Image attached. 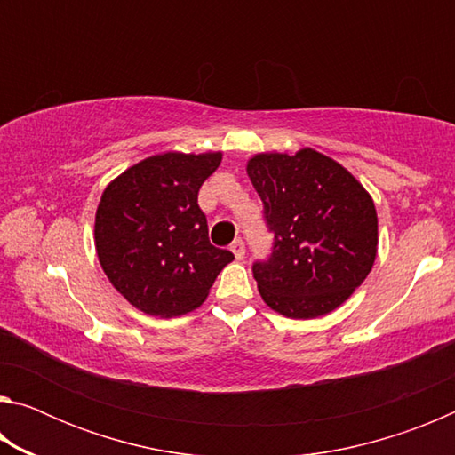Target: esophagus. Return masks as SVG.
I'll return each mask as SVG.
<instances>
[{"instance_id": "34e87169", "label": "esophagus", "mask_w": 455, "mask_h": 455, "mask_svg": "<svg viewBox=\"0 0 455 455\" xmlns=\"http://www.w3.org/2000/svg\"><path fill=\"white\" fill-rule=\"evenodd\" d=\"M230 251H233V255L236 260H243L244 259V243L241 238H236V241L230 244Z\"/></svg>"}]
</instances>
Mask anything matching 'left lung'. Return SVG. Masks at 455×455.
<instances>
[{
    "mask_svg": "<svg viewBox=\"0 0 455 455\" xmlns=\"http://www.w3.org/2000/svg\"><path fill=\"white\" fill-rule=\"evenodd\" d=\"M246 174L275 233L273 255L252 267L263 301L283 317L317 319L341 307L377 257L375 203L355 176L313 148L259 152Z\"/></svg>",
    "mask_w": 455,
    "mask_h": 455,
    "instance_id": "8db88e82",
    "label": "left lung"
}]
</instances>
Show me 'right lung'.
Returning a JSON list of instances; mask_svg holds the SVG:
<instances>
[{"label": "right lung", "instance_id": "right-lung-1", "mask_svg": "<svg viewBox=\"0 0 455 455\" xmlns=\"http://www.w3.org/2000/svg\"><path fill=\"white\" fill-rule=\"evenodd\" d=\"M222 152H160L108 182L94 220L108 281L138 311L171 319L198 309L233 252L212 246L198 190Z\"/></svg>", "mask_w": 455, "mask_h": 455}]
</instances>
